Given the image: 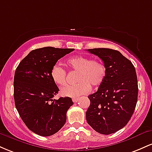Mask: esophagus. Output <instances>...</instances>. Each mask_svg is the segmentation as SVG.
I'll list each match as a JSON object with an SVG mask.
<instances>
[{
    "instance_id": "obj_1",
    "label": "esophagus",
    "mask_w": 152,
    "mask_h": 152,
    "mask_svg": "<svg viewBox=\"0 0 152 152\" xmlns=\"http://www.w3.org/2000/svg\"><path fill=\"white\" fill-rule=\"evenodd\" d=\"M72 101H73V102L76 103V102H78V99H77V98H73L72 99Z\"/></svg>"
}]
</instances>
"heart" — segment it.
I'll return each instance as SVG.
<instances>
[{"label": "heart", "instance_id": "heart-1", "mask_svg": "<svg viewBox=\"0 0 152 152\" xmlns=\"http://www.w3.org/2000/svg\"><path fill=\"white\" fill-rule=\"evenodd\" d=\"M66 66L71 71L77 72L74 85H67L61 89L63 96L76 98L90 91L91 86L99 87L106 76V68L99 60H91L83 56L71 57L66 61ZM50 76L56 84L63 86L66 83V71L61 66L56 64L50 71Z\"/></svg>", "mask_w": 152, "mask_h": 152}]
</instances>
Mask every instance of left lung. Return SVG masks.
Masks as SVG:
<instances>
[{"instance_id":"obj_1","label":"left lung","mask_w":152,"mask_h":152,"mask_svg":"<svg viewBox=\"0 0 152 152\" xmlns=\"http://www.w3.org/2000/svg\"><path fill=\"white\" fill-rule=\"evenodd\" d=\"M88 51L103 61L106 76L98 91L88 96L86 121L96 132L109 135L126 126L134 114L138 98L137 73L132 63L118 50L99 48Z\"/></svg>"}]
</instances>
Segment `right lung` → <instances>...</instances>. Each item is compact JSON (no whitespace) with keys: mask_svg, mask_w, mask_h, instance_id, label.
<instances>
[{"mask_svg":"<svg viewBox=\"0 0 152 152\" xmlns=\"http://www.w3.org/2000/svg\"><path fill=\"white\" fill-rule=\"evenodd\" d=\"M74 50L54 47L33 50L15 70V107L26 126L38 135L51 136L65 124L66 112L74 103L70 97L52 99L59 89L50 71L58 60Z\"/></svg>","mask_w":152,"mask_h":152,"instance_id":"obj_1","label":"right lung"}]
</instances>
